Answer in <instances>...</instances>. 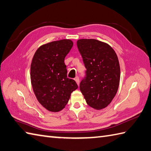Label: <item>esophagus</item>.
Masks as SVG:
<instances>
[{"mask_svg": "<svg viewBox=\"0 0 151 151\" xmlns=\"http://www.w3.org/2000/svg\"><path fill=\"white\" fill-rule=\"evenodd\" d=\"M74 79H75V81L76 82V83L79 85V77L78 76L76 77Z\"/></svg>", "mask_w": 151, "mask_h": 151, "instance_id": "1", "label": "esophagus"}]
</instances>
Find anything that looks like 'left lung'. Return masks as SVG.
<instances>
[{
	"instance_id": "8db88e82",
	"label": "left lung",
	"mask_w": 151,
	"mask_h": 151,
	"mask_svg": "<svg viewBox=\"0 0 151 151\" xmlns=\"http://www.w3.org/2000/svg\"><path fill=\"white\" fill-rule=\"evenodd\" d=\"M77 46L87 69L80 91L89 106L105 108L118 91L121 72L117 55L110 45L97 40H79Z\"/></svg>"
}]
</instances>
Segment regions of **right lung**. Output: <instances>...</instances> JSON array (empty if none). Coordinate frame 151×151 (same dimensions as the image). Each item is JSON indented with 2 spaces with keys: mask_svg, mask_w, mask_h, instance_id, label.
<instances>
[{
  "mask_svg": "<svg viewBox=\"0 0 151 151\" xmlns=\"http://www.w3.org/2000/svg\"><path fill=\"white\" fill-rule=\"evenodd\" d=\"M73 43L70 40L54 41L40 46L30 66V79L37 100L52 112L62 110L70 95L78 88L73 79L67 78L64 58Z\"/></svg>",
  "mask_w": 151,
  "mask_h": 151,
  "instance_id": "right-lung-1",
  "label": "right lung"
}]
</instances>
